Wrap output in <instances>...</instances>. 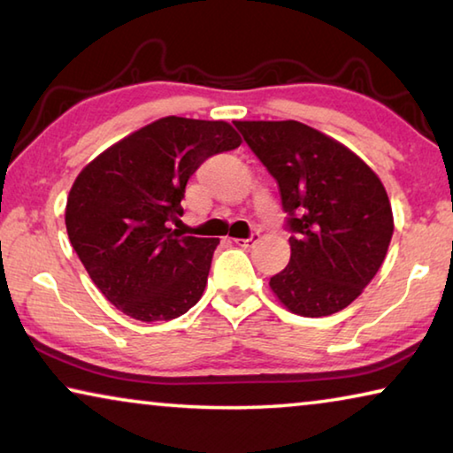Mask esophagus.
I'll list each match as a JSON object with an SVG mask.
<instances>
[{
    "label": "esophagus",
    "instance_id": "obj_1",
    "mask_svg": "<svg viewBox=\"0 0 453 453\" xmlns=\"http://www.w3.org/2000/svg\"><path fill=\"white\" fill-rule=\"evenodd\" d=\"M257 237H259V234L250 235L248 240H242V237H235L234 243H235V245H240V248H251V245H254V243L257 242Z\"/></svg>",
    "mask_w": 453,
    "mask_h": 453
}]
</instances>
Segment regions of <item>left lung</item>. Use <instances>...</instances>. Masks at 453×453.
<instances>
[{
    "instance_id": "left-lung-1",
    "label": "left lung",
    "mask_w": 453,
    "mask_h": 453,
    "mask_svg": "<svg viewBox=\"0 0 453 453\" xmlns=\"http://www.w3.org/2000/svg\"><path fill=\"white\" fill-rule=\"evenodd\" d=\"M235 127L278 181L294 234L289 264L270 280L275 297L303 318L348 308L392 242L394 213L381 180L346 145L300 121Z\"/></svg>"
}]
</instances>
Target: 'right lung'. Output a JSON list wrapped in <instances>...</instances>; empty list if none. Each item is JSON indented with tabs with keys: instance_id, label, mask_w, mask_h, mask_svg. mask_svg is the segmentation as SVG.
I'll return each mask as SVG.
<instances>
[{
	"instance_id": "1",
	"label": "right lung",
	"mask_w": 453,
	"mask_h": 453,
	"mask_svg": "<svg viewBox=\"0 0 453 453\" xmlns=\"http://www.w3.org/2000/svg\"><path fill=\"white\" fill-rule=\"evenodd\" d=\"M227 121L167 116L99 153L75 178L65 227L91 281L126 316L180 318L199 302L219 240L181 237L188 180L210 156L235 150Z\"/></svg>"
}]
</instances>
